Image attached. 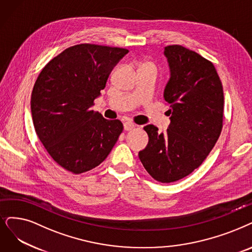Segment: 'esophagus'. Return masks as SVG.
<instances>
[{
    "label": "esophagus",
    "instance_id": "34e87169",
    "mask_svg": "<svg viewBox=\"0 0 252 252\" xmlns=\"http://www.w3.org/2000/svg\"><path fill=\"white\" fill-rule=\"evenodd\" d=\"M134 127H135V125L132 122H129V121H127V122L124 123V130H125V131H130V130H132Z\"/></svg>",
    "mask_w": 252,
    "mask_h": 252
}]
</instances>
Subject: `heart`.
Segmentation results:
<instances>
[{
	"label": "heart",
	"mask_w": 252,
	"mask_h": 252,
	"mask_svg": "<svg viewBox=\"0 0 252 252\" xmlns=\"http://www.w3.org/2000/svg\"><path fill=\"white\" fill-rule=\"evenodd\" d=\"M148 65H150V64H148Z\"/></svg>",
	"instance_id": "obj_1"
}]
</instances>
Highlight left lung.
Segmentation results:
<instances>
[{"label": "left lung", "mask_w": 252, "mask_h": 252, "mask_svg": "<svg viewBox=\"0 0 252 252\" xmlns=\"http://www.w3.org/2000/svg\"><path fill=\"white\" fill-rule=\"evenodd\" d=\"M170 78L164 99L170 125L145 126L149 144L138 157L149 175L172 183L193 172L214 148L223 126V87L214 64L182 45H167Z\"/></svg>", "instance_id": "8db88e82"}]
</instances>
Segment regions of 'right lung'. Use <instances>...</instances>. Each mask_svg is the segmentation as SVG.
I'll list each match as a JSON object with an SVG mask.
<instances>
[{
    "mask_svg": "<svg viewBox=\"0 0 252 252\" xmlns=\"http://www.w3.org/2000/svg\"><path fill=\"white\" fill-rule=\"evenodd\" d=\"M128 49L92 43L66 48L40 71L31 97L35 131L56 162L79 175L103 162L123 131L91 106Z\"/></svg>",
    "mask_w": 252,
    "mask_h": 252,
    "instance_id": "right-lung-1",
    "label": "right lung"
}]
</instances>
